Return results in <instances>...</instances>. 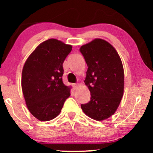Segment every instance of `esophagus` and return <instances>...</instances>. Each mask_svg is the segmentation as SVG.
Here are the masks:
<instances>
[{
	"instance_id": "esophagus-1",
	"label": "esophagus",
	"mask_w": 153,
	"mask_h": 153,
	"mask_svg": "<svg viewBox=\"0 0 153 153\" xmlns=\"http://www.w3.org/2000/svg\"><path fill=\"white\" fill-rule=\"evenodd\" d=\"M72 85H73V88H74V89L76 90L77 88H78L79 84V83H74V84H73Z\"/></svg>"
}]
</instances>
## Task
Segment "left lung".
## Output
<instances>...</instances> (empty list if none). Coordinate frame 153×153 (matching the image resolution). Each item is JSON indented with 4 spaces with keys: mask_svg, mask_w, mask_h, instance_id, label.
Instances as JSON below:
<instances>
[{
    "mask_svg": "<svg viewBox=\"0 0 153 153\" xmlns=\"http://www.w3.org/2000/svg\"><path fill=\"white\" fill-rule=\"evenodd\" d=\"M79 51L88 65L85 84L91 100L82 104L83 111L95 120H103L116 112L124 91V70L114 47L102 39H95L81 47Z\"/></svg>",
    "mask_w": 153,
    "mask_h": 153,
    "instance_id": "8db88e82",
    "label": "left lung"
}]
</instances>
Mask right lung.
Masks as SVG:
<instances>
[{"label": "right lung", "instance_id": "right-lung-1", "mask_svg": "<svg viewBox=\"0 0 153 153\" xmlns=\"http://www.w3.org/2000/svg\"><path fill=\"white\" fill-rule=\"evenodd\" d=\"M72 46L56 39L41 43L29 56L22 70V88L31 114L41 121L55 118L70 96L62 82V64Z\"/></svg>", "mask_w": 153, "mask_h": 153}]
</instances>
